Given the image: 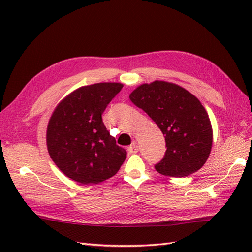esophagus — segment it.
Instances as JSON below:
<instances>
[{
	"instance_id": "34e87169",
	"label": "esophagus",
	"mask_w": 252,
	"mask_h": 252,
	"mask_svg": "<svg viewBox=\"0 0 252 252\" xmlns=\"http://www.w3.org/2000/svg\"><path fill=\"white\" fill-rule=\"evenodd\" d=\"M127 152H129L130 154H136L138 152V147H137L136 142H133L131 144V145L129 146V148H127Z\"/></svg>"
}]
</instances>
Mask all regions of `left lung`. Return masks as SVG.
<instances>
[{
    "label": "left lung",
    "instance_id": "obj_1",
    "mask_svg": "<svg viewBox=\"0 0 252 252\" xmlns=\"http://www.w3.org/2000/svg\"><path fill=\"white\" fill-rule=\"evenodd\" d=\"M130 99L163 133L167 151L155 165L160 174L182 178L206 163L212 147V126L196 96L178 84L156 80L137 87Z\"/></svg>",
    "mask_w": 252,
    "mask_h": 252
}]
</instances>
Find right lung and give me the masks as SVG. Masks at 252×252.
Segmentation results:
<instances>
[{
  "label": "right lung",
  "mask_w": 252,
  "mask_h": 252,
  "mask_svg": "<svg viewBox=\"0 0 252 252\" xmlns=\"http://www.w3.org/2000/svg\"><path fill=\"white\" fill-rule=\"evenodd\" d=\"M123 84L103 82L74 90L50 118L46 145L62 172L81 184H97L114 176L126 160L101 119V114Z\"/></svg>",
  "instance_id": "obj_1"
}]
</instances>
